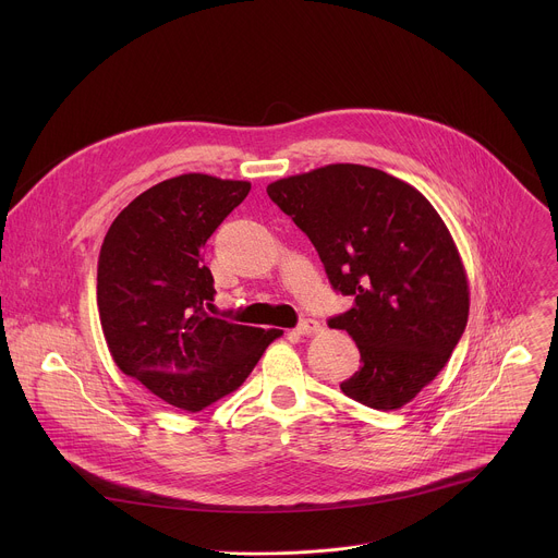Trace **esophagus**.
I'll return each mask as SVG.
<instances>
[{
	"label": "esophagus",
	"mask_w": 558,
	"mask_h": 558,
	"mask_svg": "<svg viewBox=\"0 0 558 558\" xmlns=\"http://www.w3.org/2000/svg\"><path fill=\"white\" fill-rule=\"evenodd\" d=\"M320 329H323V325L313 320V317H304V320H300V325H298L300 336H315Z\"/></svg>",
	"instance_id": "34e87169"
}]
</instances>
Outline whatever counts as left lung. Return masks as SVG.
<instances>
[{
    "label": "left lung",
    "mask_w": 558,
    "mask_h": 558,
    "mask_svg": "<svg viewBox=\"0 0 558 558\" xmlns=\"http://www.w3.org/2000/svg\"><path fill=\"white\" fill-rule=\"evenodd\" d=\"M267 194L308 235L331 287L353 298L329 320L362 357L342 392L402 409L448 364L468 323V278L446 222L413 185L353 163L280 179Z\"/></svg>",
    "instance_id": "1"
}]
</instances>
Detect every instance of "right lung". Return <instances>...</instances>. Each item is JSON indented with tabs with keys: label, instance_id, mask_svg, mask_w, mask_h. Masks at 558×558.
<instances>
[{
	"label": "right lung",
	"instance_id": "obj_1",
	"mask_svg": "<svg viewBox=\"0 0 558 558\" xmlns=\"http://www.w3.org/2000/svg\"><path fill=\"white\" fill-rule=\"evenodd\" d=\"M250 190L247 181L181 174L138 194L104 238L97 304L110 355L181 411L233 392L282 336L207 313L216 289L201 250Z\"/></svg>",
	"mask_w": 558,
	"mask_h": 558
}]
</instances>
